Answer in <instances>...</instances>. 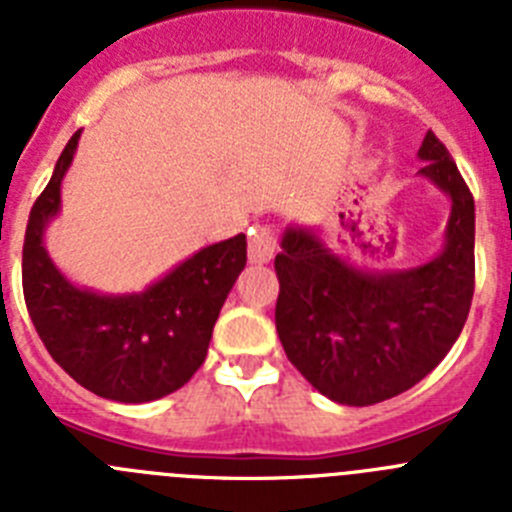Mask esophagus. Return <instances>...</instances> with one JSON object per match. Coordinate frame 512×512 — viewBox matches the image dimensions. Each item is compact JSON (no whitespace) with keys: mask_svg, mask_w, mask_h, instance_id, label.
I'll return each instance as SVG.
<instances>
[{"mask_svg":"<svg viewBox=\"0 0 512 512\" xmlns=\"http://www.w3.org/2000/svg\"><path fill=\"white\" fill-rule=\"evenodd\" d=\"M274 253H277V233L264 225L253 228L251 238H248V259L253 264H266L274 259Z\"/></svg>","mask_w":512,"mask_h":512,"instance_id":"34e87169","label":"esophagus"}]
</instances>
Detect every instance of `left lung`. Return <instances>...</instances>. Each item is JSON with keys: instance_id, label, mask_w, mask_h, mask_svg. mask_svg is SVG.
Here are the masks:
<instances>
[{"instance_id": "obj_1", "label": "left lung", "mask_w": 512, "mask_h": 512, "mask_svg": "<svg viewBox=\"0 0 512 512\" xmlns=\"http://www.w3.org/2000/svg\"><path fill=\"white\" fill-rule=\"evenodd\" d=\"M418 176L451 202L443 248L410 269H361L312 228L289 225L274 269L277 333L302 377L338 405H374L410 390L451 351L474 295V200L428 130Z\"/></svg>"}]
</instances>
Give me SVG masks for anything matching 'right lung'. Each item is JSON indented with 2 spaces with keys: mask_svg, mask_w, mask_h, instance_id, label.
<instances>
[{
  "mask_svg": "<svg viewBox=\"0 0 512 512\" xmlns=\"http://www.w3.org/2000/svg\"><path fill=\"white\" fill-rule=\"evenodd\" d=\"M81 130L71 135L27 220L22 292L40 341L81 387L115 402H151L192 379L212 328L246 266V235L192 253L143 292L102 295L71 282L45 251V228L61 212L63 176Z\"/></svg>",
  "mask_w": 512,
  "mask_h": 512,
  "instance_id": "add662e5",
  "label": "right lung"
}]
</instances>
